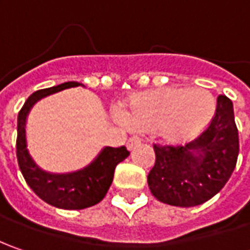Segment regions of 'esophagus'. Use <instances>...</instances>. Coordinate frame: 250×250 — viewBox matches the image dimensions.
<instances>
[{
  "mask_svg": "<svg viewBox=\"0 0 250 250\" xmlns=\"http://www.w3.org/2000/svg\"><path fill=\"white\" fill-rule=\"evenodd\" d=\"M140 139L139 138H130L129 140H128V143H126V147H128V150H135L138 146H140Z\"/></svg>",
  "mask_w": 250,
  "mask_h": 250,
  "instance_id": "esophagus-1",
  "label": "esophagus"
}]
</instances>
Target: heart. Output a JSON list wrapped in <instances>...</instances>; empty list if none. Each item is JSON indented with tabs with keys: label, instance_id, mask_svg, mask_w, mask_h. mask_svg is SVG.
I'll use <instances>...</instances> for the list:
<instances>
[{
	"label": "heart",
	"instance_id": "heart-1",
	"mask_svg": "<svg viewBox=\"0 0 250 250\" xmlns=\"http://www.w3.org/2000/svg\"><path fill=\"white\" fill-rule=\"evenodd\" d=\"M214 110V100L207 91L166 87L132 96L124 121L135 130L156 129L167 143H185L205 130Z\"/></svg>",
	"mask_w": 250,
	"mask_h": 250
}]
</instances>
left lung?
I'll use <instances>...</instances> for the list:
<instances>
[{
	"label": "left lung",
	"instance_id": "obj_1",
	"mask_svg": "<svg viewBox=\"0 0 250 250\" xmlns=\"http://www.w3.org/2000/svg\"><path fill=\"white\" fill-rule=\"evenodd\" d=\"M238 151L232 101L218 96L216 115L196 140L175 147L154 145L156 163L147 175L150 192L169 206H199L224 188Z\"/></svg>",
	"mask_w": 250,
	"mask_h": 250
}]
</instances>
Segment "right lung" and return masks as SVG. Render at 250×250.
I'll return each instance as SVG.
<instances>
[{"label": "right lung", "instance_id": "obj_1", "mask_svg": "<svg viewBox=\"0 0 250 250\" xmlns=\"http://www.w3.org/2000/svg\"><path fill=\"white\" fill-rule=\"evenodd\" d=\"M78 86L83 84L79 82H65L54 87L34 91L18 115L16 156L24 179L42 200L63 210H82L100 203L112 184L115 167L129 156L125 146L117 149L105 146L86 167L71 172H50L37 164L27 147L26 124L29 112L34 104L44 97Z\"/></svg>", "mask_w": 250, "mask_h": 250}]
</instances>
